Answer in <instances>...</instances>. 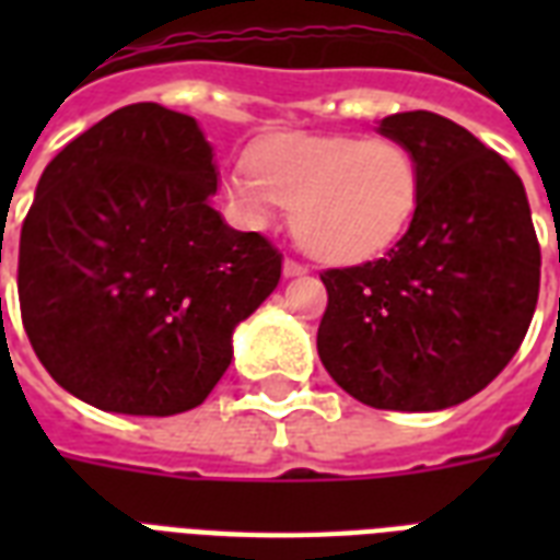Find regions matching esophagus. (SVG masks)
Segmentation results:
<instances>
[{"mask_svg":"<svg viewBox=\"0 0 560 560\" xmlns=\"http://www.w3.org/2000/svg\"><path fill=\"white\" fill-rule=\"evenodd\" d=\"M281 270H284V276H288V279H293V276H302V272H307V267L305 264L293 261V258H284Z\"/></svg>","mask_w":560,"mask_h":560,"instance_id":"esophagus-1","label":"esophagus"}]
</instances>
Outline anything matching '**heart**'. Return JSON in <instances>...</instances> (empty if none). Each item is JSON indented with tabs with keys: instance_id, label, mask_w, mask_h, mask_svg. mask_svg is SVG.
<instances>
[{
	"instance_id": "b5f03b06",
	"label": "heart",
	"mask_w": 560,
	"mask_h": 560,
	"mask_svg": "<svg viewBox=\"0 0 560 560\" xmlns=\"http://www.w3.org/2000/svg\"><path fill=\"white\" fill-rule=\"evenodd\" d=\"M223 194L249 226L290 209L299 246L325 264H358L389 249L416 218L421 171L389 136L284 133L249 151V168L229 171Z\"/></svg>"
}]
</instances>
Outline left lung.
Masks as SVG:
<instances>
[{"label":"left lung","instance_id":"left-lung-1","mask_svg":"<svg viewBox=\"0 0 560 560\" xmlns=\"http://www.w3.org/2000/svg\"><path fill=\"white\" fill-rule=\"evenodd\" d=\"M381 133L416 156V218L383 258L319 272L316 349L351 398L430 412L486 389L521 349L540 244L521 177L465 127L412 109L383 118Z\"/></svg>","mask_w":560,"mask_h":560}]
</instances>
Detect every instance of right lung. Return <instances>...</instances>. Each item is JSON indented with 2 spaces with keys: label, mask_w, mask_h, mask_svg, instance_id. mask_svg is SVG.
<instances>
[{
  "label": "right lung",
  "mask_w": 560,
  "mask_h": 560,
  "mask_svg": "<svg viewBox=\"0 0 560 560\" xmlns=\"http://www.w3.org/2000/svg\"><path fill=\"white\" fill-rule=\"evenodd\" d=\"M218 171L191 116L130 104L48 162L22 220V325L66 392L125 416L200 407L232 331L270 296L279 249L211 209Z\"/></svg>",
  "instance_id": "add662e5"
}]
</instances>
